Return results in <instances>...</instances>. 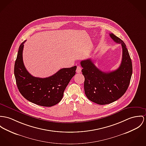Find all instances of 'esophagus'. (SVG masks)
I'll return each instance as SVG.
<instances>
[{
    "label": "esophagus",
    "mask_w": 146,
    "mask_h": 146,
    "mask_svg": "<svg viewBox=\"0 0 146 146\" xmlns=\"http://www.w3.org/2000/svg\"><path fill=\"white\" fill-rule=\"evenodd\" d=\"M81 71H82V68L80 67L79 66H78L76 69V72L79 73H81Z\"/></svg>",
    "instance_id": "1"
}]
</instances>
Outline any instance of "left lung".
Segmentation results:
<instances>
[{
    "label": "left lung",
    "instance_id": "obj_1",
    "mask_svg": "<svg viewBox=\"0 0 146 146\" xmlns=\"http://www.w3.org/2000/svg\"><path fill=\"white\" fill-rule=\"evenodd\" d=\"M113 40L122 47L121 64L117 69L110 72H102L90 59L82 60V72L84 77L85 94L90 101L98 104L111 103L120 98L130 83L132 64L125 43L119 38L110 34Z\"/></svg>",
    "mask_w": 146,
    "mask_h": 146
}]
</instances>
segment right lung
Returning a JSON list of instances; mask_svg holds the SVG:
<instances>
[{
  "mask_svg": "<svg viewBox=\"0 0 146 146\" xmlns=\"http://www.w3.org/2000/svg\"><path fill=\"white\" fill-rule=\"evenodd\" d=\"M25 41L19 46L14 65L17 87L23 96L32 103L44 107L54 106L62 100L64 90L76 74L77 67L62 68L44 78L33 77L23 63V50Z\"/></svg>",
  "mask_w": 146,
  "mask_h": 146,
  "instance_id": "obj_1",
  "label": "right lung"
}]
</instances>
